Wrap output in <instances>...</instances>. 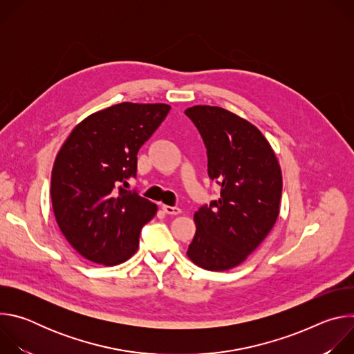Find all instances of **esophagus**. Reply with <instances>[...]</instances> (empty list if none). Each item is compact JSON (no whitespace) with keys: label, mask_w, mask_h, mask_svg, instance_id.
Returning a JSON list of instances; mask_svg holds the SVG:
<instances>
[{"label":"esophagus","mask_w":354,"mask_h":354,"mask_svg":"<svg viewBox=\"0 0 354 354\" xmlns=\"http://www.w3.org/2000/svg\"><path fill=\"white\" fill-rule=\"evenodd\" d=\"M162 210H164V213H167V214H169V216H179L180 213H182V210L179 209V207H174V206H162Z\"/></svg>","instance_id":"esophagus-1"}]
</instances>
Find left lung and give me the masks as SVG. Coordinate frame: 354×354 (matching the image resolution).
<instances>
[{
  "mask_svg": "<svg viewBox=\"0 0 354 354\" xmlns=\"http://www.w3.org/2000/svg\"><path fill=\"white\" fill-rule=\"evenodd\" d=\"M207 148L209 176L220 198L194 213L187 258L206 270L241 265L273 228L281 198V169L269 141L248 120L218 106L185 111Z\"/></svg>",
  "mask_w": 354,
  "mask_h": 354,
  "instance_id": "1",
  "label": "left lung"
}]
</instances>
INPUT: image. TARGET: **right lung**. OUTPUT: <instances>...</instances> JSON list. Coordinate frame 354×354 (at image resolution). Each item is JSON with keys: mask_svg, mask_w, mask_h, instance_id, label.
Returning <instances> with one entry per match:
<instances>
[{"mask_svg": "<svg viewBox=\"0 0 354 354\" xmlns=\"http://www.w3.org/2000/svg\"><path fill=\"white\" fill-rule=\"evenodd\" d=\"M165 104L123 102L95 112L64 141L52 171V205L68 243L85 259L115 266L131 258L157 206L124 189L137 153L169 112Z\"/></svg>", "mask_w": 354, "mask_h": 354, "instance_id": "obj_1", "label": "right lung"}]
</instances>
